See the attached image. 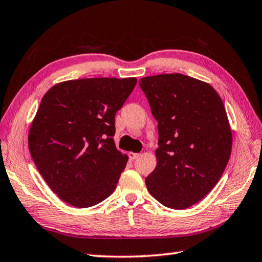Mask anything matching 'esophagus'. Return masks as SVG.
<instances>
[{"mask_svg": "<svg viewBox=\"0 0 262 262\" xmlns=\"http://www.w3.org/2000/svg\"><path fill=\"white\" fill-rule=\"evenodd\" d=\"M128 156H129V159L130 160H135V159H137L138 157H140L141 155L140 153H134V152H129L128 153Z\"/></svg>", "mask_w": 262, "mask_h": 262, "instance_id": "obj_1", "label": "esophagus"}]
</instances>
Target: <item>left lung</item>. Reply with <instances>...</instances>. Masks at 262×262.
Masks as SVG:
<instances>
[{"label":"left lung","mask_w":262,"mask_h":262,"mask_svg":"<svg viewBox=\"0 0 262 262\" xmlns=\"http://www.w3.org/2000/svg\"><path fill=\"white\" fill-rule=\"evenodd\" d=\"M138 84L159 133L157 167L146 187L165 207H192L216 186L232 152L223 101L211 85L182 74L145 77Z\"/></svg>","instance_id":"1"}]
</instances>
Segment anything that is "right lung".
<instances>
[{
	"label": "right lung",
	"instance_id": "add662e5",
	"mask_svg": "<svg viewBox=\"0 0 262 262\" xmlns=\"http://www.w3.org/2000/svg\"><path fill=\"white\" fill-rule=\"evenodd\" d=\"M136 81L68 80L40 101L28 134L29 152L46 184L70 206H95L116 189L128 157L115 145V116Z\"/></svg>",
	"mask_w": 262,
	"mask_h": 262
}]
</instances>
